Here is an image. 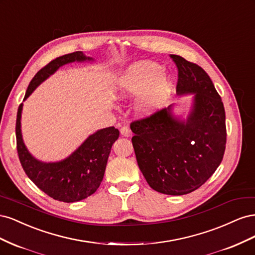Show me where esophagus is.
Returning a JSON list of instances; mask_svg holds the SVG:
<instances>
[{"mask_svg":"<svg viewBox=\"0 0 255 255\" xmlns=\"http://www.w3.org/2000/svg\"><path fill=\"white\" fill-rule=\"evenodd\" d=\"M120 133L122 136H125V137H129L130 134H132L130 133V129L128 127H122L120 129Z\"/></svg>","mask_w":255,"mask_h":255,"instance_id":"obj_1","label":"esophagus"}]
</instances>
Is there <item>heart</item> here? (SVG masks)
<instances>
[{
    "instance_id": "heart-1",
    "label": "heart",
    "mask_w": 255,
    "mask_h": 255,
    "mask_svg": "<svg viewBox=\"0 0 255 255\" xmlns=\"http://www.w3.org/2000/svg\"><path fill=\"white\" fill-rule=\"evenodd\" d=\"M173 81L165 76L164 68L153 61H140L129 66L118 81L119 97L137 100V113L146 117L164 106L173 89Z\"/></svg>"
}]
</instances>
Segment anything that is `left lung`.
Instances as JSON below:
<instances>
[{"instance_id":"left-lung-1","label":"left lung","mask_w":255,"mask_h":255,"mask_svg":"<svg viewBox=\"0 0 255 255\" xmlns=\"http://www.w3.org/2000/svg\"><path fill=\"white\" fill-rule=\"evenodd\" d=\"M179 70L177 96L194 95L186 117L173 106L130 123L138 167L154 190L182 196L198 189L220 165L226 150V113L201 67L171 55Z\"/></svg>"}]
</instances>
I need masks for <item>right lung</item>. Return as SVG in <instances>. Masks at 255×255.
Wrapping results in <instances>:
<instances>
[{"label":"right lung","mask_w":255,"mask_h":255,"mask_svg":"<svg viewBox=\"0 0 255 255\" xmlns=\"http://www.w3.org/2000/svg\"><path fill=\"white\" fill-rule=\"evenodd\" d=\"M95 59L82 51L66 54L49 63L30 81L23 101L33 94L41 83L49 79L60 67L71 63H92ZM23 103L17 114L16 136L20 163L26 175L36 186L51 198L67 203L78 202L95 194L101 184L114 142L119 130L114 127L98 129L89 135L70 155L58 161L44 163L35 158L23 141L21 116Z\"/></svg>","instance_id":"1"}]
</instances>
